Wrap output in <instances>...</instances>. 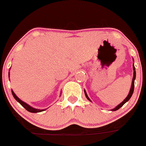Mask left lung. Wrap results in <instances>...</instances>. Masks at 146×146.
<instances>
[{
  "label": "left lung",
  "instance_id": "1",
  "mask_svg": "<svg viewBox=\"0 0 146 146\" xmlns=\"http://www.w3.org/2000/svg\"><path fill=\"white\" fill-rule=\"evenodd\" d=\"M133 61H134V59H133ZM133 66V71H134V72H133V78H132V82H131V88H130V90H129V94H128V95H127V96H126V99H125L124 100H123V101L122 102L120 103V104H118V105H117V106L115 107V108H113V109L110 110L111 111H115V110H118V109H120V108H121V107L123 106V105L125 104V103L127 102H128L130 98H131V96H132V94H133L134 88H135V78H136V72H135V66H134V64H133V66ZM84 93H85V95H86V97L88 99L89 101L91 102V99H89V97H88V96L87 93H86V91H85V90H84Z\"/></svg>",
  "mask_w": 146,
  "mask_h": 146
}]
</instances>
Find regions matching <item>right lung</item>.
Instances as JSON below:
<instances>
[{
    "label": "right lung",
    "mask_w": 146,
    "mask_h": 146,
    "mask_svg": "<svg viewBox=\"0 0 146 146\" xmlns=\"http://www.w3.org/2000/svg\"><path fill=\"white\" fill-rule=\"evenodd\" d=\"M11 94H12L13 96H14V98H15V99H16L17 101L18 102L20 103V104H21L22 106L23 107V108H25V110H27L28 112H30V113H40V112H42L44 111V110H45L47 109H44V110H40V109H36V108H33V107L30 106L29 104H27V103H25V102L22 101L21 99H20V98H18L16 94H15V92L13 91V90H11Z\"/></svg>",
    "instance_id": "obj_1"
}]
</instances>
